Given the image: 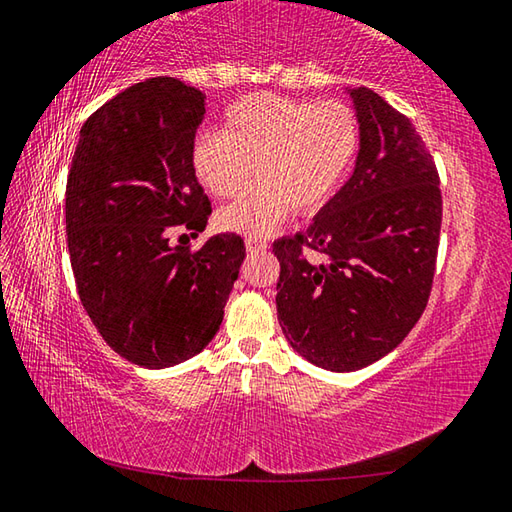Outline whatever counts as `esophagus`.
Returning a JSON list of instances; mask_svg holds the SVG:
<instances>
[{
	"mask_svg": "<svg viewBox=\"0 0 512 512\" xmlns=\"http://www.w3.org/2000/svg\"><path fill=\"white\" fill-rule=\"evenodd\" d=\"M245 247L249 254H258V251H265L267 249V242L265 240H258V238H247L245 240Z\"/></svg>",
	"mask_w": 512,
	"mask_h": 512,
	"instance_id": "1",
	"label": "esophagus"
}]
</instances>
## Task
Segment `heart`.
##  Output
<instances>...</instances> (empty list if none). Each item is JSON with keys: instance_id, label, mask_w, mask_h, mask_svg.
<instances>
[{"instance_id": "obj_1", "label": "heart", "mask_w": 512, "mask_h": 512, "mask_svg": "<svg viewBox=\"0 0 512 512\" xmlns=\"http://www.w3.org/2000/svg\"><path fill=\"white\" fill-rule=\"evenodd\" d=\"M360 143L355 112L339 101H297L281 94H249L224 112V132L195 137L197 179L215 197L238 195L215 215L224 231L265 238L290 211L312 213L328 202L351 168Z\"/></svg>"}]
</instances>
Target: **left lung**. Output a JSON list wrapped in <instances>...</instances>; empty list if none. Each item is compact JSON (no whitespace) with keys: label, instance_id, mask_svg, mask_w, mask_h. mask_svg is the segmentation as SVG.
Returning <instances> with one entry per match:
<instances>
[{"label":"left lung","instance_id":"obj_1","mask_svg":"<svg viewBox=\"0 0 512 512\" xmlns=\"http://www.w3.org/2000/svg\"><path fill=\"white\" fill-rule=\"evenodd\" d=\"M355 170L310 227L274 242L276 312L290 346L348 373L391 353L427 308L443 197L432 155L405 114L351 89Z\"/></svg>","mask_w":512,"mask_h":512}]
</instances>
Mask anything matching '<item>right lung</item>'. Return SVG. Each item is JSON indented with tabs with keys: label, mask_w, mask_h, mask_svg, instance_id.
<instances>
[{
	"label": "right lung",
	"mask_w": 512,
	"mask_h": 512,
	"mask_svg": "<svg viewBox=\"0 0 512 512\" xmlns=\"http://www.w3.org/2000/svg\"><path fill=\"white\" fill-rule=\"evenodd\" d=\"M202 119L200 89L148 78L89 116L71 159L65 218L80 303L107 346L146 369L211 342L245 261L236 233L170 245L175 229L195 238L211 215L191 161Z\"/></svg>",
	"instance_id": "obj_1"
}]
</instances>
